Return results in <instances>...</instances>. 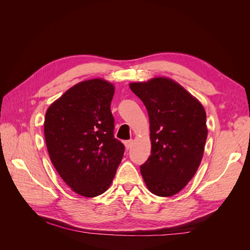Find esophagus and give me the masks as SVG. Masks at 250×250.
I'll use <instances>...</instances> for the list:
<instances>
[{"label": "esophagus", "mask_w": 250, "mask_h": 250, "mask_svg": "<svg viewBox=\"0 0 250 250\" xmlns=\"http://www.w3.org/2000/svg\"><path fill=\"white\" fill-rule=\"evenodd\" d=\"M124 144H125V147H126V149L128 150V149H130V148L132 147L133 141H132V140H128V141H125V142H124Z\"/></svg>", "instance_id": "esophagus-1"}]
</instances>
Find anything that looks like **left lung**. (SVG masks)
Wrapping results in <instances>:
<instances>
[{
  "label": "left lung",
  "instance_id": "left-lung-1",
  "mask_svg": "<svg viewBox=\"0 0 250 250\" xmlns=\"http://www.w3.org/2000/svg\"><path fill=\"white\" fill-rule=\"evenodd\" d=\"M145 105L150 122L151 155L141 166L151 193L175 195L187 186L201 163L208 138L201 103L169 78L129 84Z\"/></svg>",
  "mask_w": 250,
  "mask_h": 250
}]
</instances>
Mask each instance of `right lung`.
I'll return each mask as SVG.
<instances>
[{"instance_id":"add662e5","label":"right lung","mask_w":250,"mask_h":250,"mask_svg":"<svg viewBox=\"0 0 250 250\" xmlns=\"http://www.w3.org/2000/svg\"><path fill=\"white\" fill-rule=\"evenodd\" d=\"M113 93L103 79L82 81L52 103L44 117L51 162L64 183L84 197L107 190L125 151L113 137Z\"/></svg>"}]
</instances>
